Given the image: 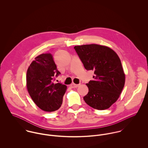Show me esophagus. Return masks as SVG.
I'll list each match as a JSON object with an SVG mask.
<instances>
[{
  "mask_svg": "<svg viewBox=\"0 0 148 148\" xmlns=\"http://www.w3.org/2000/svg\"><path fill=\"white\" fill-rule=\"evenodd\" d=\"M71 86V87L72 88H77L79 86V84H72L70 85Z\"/></svg>",
  "mask_w": 148,
  "mask_h": 148,
  "instance_id": "esophagus-1",
  "label": "esophagus"
}]
</instances>
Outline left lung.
<instances>
[{"instance_id": "1", "label": "left lung", "mask_w": 148, "mask_h": 148, "mask_svg": "<svg viewBox=\"0 0 148 148\" xmlns=\"http://www.w3.org/2000/svg\"><path fill=\"white\" fill-rule=\"evenodd\" d=\"M85 68L94 72L93 79L86 85L89 92L85 102L97 110H105L119 98L125 75L117 54L108 47L86 44L74 47Z\"/></svg>"}]
</instances>
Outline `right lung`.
I'll list each match as a JSON object with an SVG mask.
<instances>
[{
  "mask_svg": "<svg viewBox=\"0 0 148 148\" xmlns=\"http://www.w3.org/2000/svg\"><path fill=\"white\" fill-rule=\"evenodd\" d=\"M29 66L26 86L31 99L42 110L53 112L62 104L67 86L53 83L54 76L60 74L51 53H42L35 58Z\"/></svg>",
  "mask_w": 148,
  "mask_h": 148,
  "instance_id": "add662e5",
  "label": "right lung"
}]
</instances>
